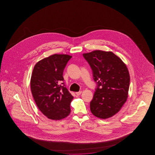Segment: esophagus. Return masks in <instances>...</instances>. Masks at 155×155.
<instances>
[{"label":"esophagus","instance_id":"esophagus-1","mask_svg":"<svg viewBox=\"0 0 155 155\" xmlns=\"http://www.w3.org/2000/svg\"><path fill=\"white\" fill-rule=\"evenodd\" d=\"M81 91H79V92H76L75 94H76V95L77 96H79L81 95Z\"/></svg>","mask_w":155,"mask_h":155}]
</instances>
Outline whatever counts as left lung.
Instances as JSON below:
<instances>
[{"instance_id":"8db88e82","label":"left lung","mask_w":155,"mask_h":155,"mask_svg":"<svg viewBox=\"0 0 155 155\" xmlns=\"http://www.w3.org/2000/svg\"><path fill=\"white\" fill-rule=\"evenodd\" d=\"M83 56L97 84L90 110L100 119L112 117L127 99L130 81L128 69L121 59L110 51L95 50L83 54Z\"/></svg>"}]
</instances>
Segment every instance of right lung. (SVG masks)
Wrapping results in <instances>:
<instances>
[{"instance_id":"1","label":"right lung","mask_w":155,"mask_h":155,"mask_svg":"<svg viewBox=\"0 0 155 155\" xmlns=\"http://www.w3.org/2000/svg\"><path fill=\"white\" fill-rule=\"evenodd\" d=\"M72 56L54 54L36 63L30 86L33 97L40 111L49 119L59 120L69 115L74 97L64 82L63 71Z\"/></svg>"}]
</instances>
